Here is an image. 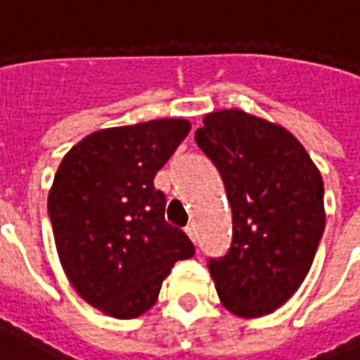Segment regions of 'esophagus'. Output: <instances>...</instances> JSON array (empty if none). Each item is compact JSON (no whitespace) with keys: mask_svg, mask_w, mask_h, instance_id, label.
<instances>
[{"mask_svg":"<svg viewBox=\"0 0 360 360\" xmlns=\"http://www.w3.org/2000/svg\"><path fill=\"white\" fill-rule=\"evenodd\" d=\"M185 233H187V237L191 239V241L195 243L196 241V229L195 226H187L185 227Z\"/></svg>","mask_w":360,"mask_h":360,"instance_id":"1","label":"esophagus"}]
</instances>
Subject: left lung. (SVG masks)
Segmentation results:
<instances>
[{
  "instance_id": "left-lung-1",
  "label": "left lung",
  "mask_w": 360,
  "mask_h": 360,
  "mask_svg": "<svg viewBox=\"0 0 360 360\" xmlns=\"http://www.w3.org/2000/svg\"><path fill=\"white\" fill-rule=\"evenodd\" d=\"M196 144L218 167L233 212V241L210 260L221 304L258 318L307 278L326 226L324 183L285 127L243 110L206 113Z\"/></svg>"
}]
</instances>
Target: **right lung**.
<instances>
[{
  "mask_svg": "<svg viewBox=\"0 0 360 360\" xmlns=\"http://www.w3.org/2000/svg\"><path fill=\"white\" fill-rule=\"evenodd\" d=\"M191 131L187 119L100 129L67 152L50 195L59 262L75 291L108 316L154 307L164 279L195 247L165 224L154 177Z\"/></svg>",
  "mask_w": 360,
  "mask_h": 360,
  "instance_id": "right-lung-1",
  "label": "right lung"
}]
</instances>
